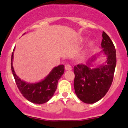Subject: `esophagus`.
<instances>
[{"mask_svg": "<svg viewBox=\"0 0 128 128\" xmlns=\"http://www.w3.org/2000/svg\"><path fill=\"white\" fill-rule=\"evenodd\" d=\"M65 68L66 70H72V66L69 64H66L65 65Z\"/></svg>", "mask_w": 128, "mask_h": 128, "instance_id": "esophagus-1", "label": "esophagus"}]
</instances>
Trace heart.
I'll list each match as a JSON object with an SVG mask.
<instances>
[{
	"mask_svg": "<svg viewBox=\"0 0 128 128\" xmlns=\"http://www.w3.org/2000/svg\"><path fill=\"white\" fill-rule=\"evenodd\" d=\"M94 44H95L94 41H92V40H91V41H90L89 42H88V46L89 47V48H92V47L94 46Z\"/></svg>",
	"mask_w": 128,
	"mask_h": 128,
	"instance_id": "1",
	"label": "heart"
}]
</instances>
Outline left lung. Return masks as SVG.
I'll list each match as a JSON object with an SVG mask.
<instances>
[{"instance_id": "obj_1", "label": "left lung", "mask_w": 128, "mask_h": 128, "mask_svg": "<svg viewBox=\"0 0 128 128\" xmlns=\"http://www.w3.org/2000/svg\"><path fill=\"white\" fill-rule=\"evenodd\" d=\"M102 50L90 58L86 64L74 66V88L78 98L86 104H94L105 96L112 82L116 65V53L112 41L104 31L101 42ZM102 53L106 62L92 68L93 63Z\"/></svg>"}]
</instances>
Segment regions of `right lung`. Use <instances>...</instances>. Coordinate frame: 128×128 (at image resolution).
Wrapping results in <instances>:
<instances>
[{"label":"right lung","mask_w":128,"mask_h":128,"mask_svg":"<svg viewBox=\"0 0 128 128\" xmlns=\"http://www.w3.org/2000/svg\"><path fill=\"white\" fill-rule=\"evenodd\" d=\"M13 58L14 52L11 56L12 72L17 86L22 96L34 104H42L50 100L56 90L58 80L64 74V65H60L53 68L49 74L41 81L30 83L21 80L16 75L13 67Z\"/></svg>","instance_id":"add662e5"}]
</instances>
